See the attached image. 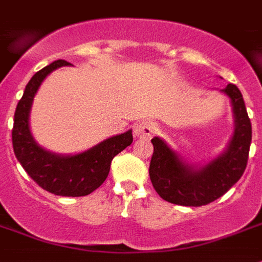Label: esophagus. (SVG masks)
I'll use <instances>...</instances> for the list:
<instances>
[{"instance_id":"obj_1","label":"esophagus","mask_w":262,"mask_h":262,"mask_svg":"<svg viewBox=\"0 0 262 262\" xmlns=\"http://www.w3.org/2000/svg\"><path fill=\"white\" fill-rule=\"evenodd\" d=\"M157 130V123L152 122V121H149V119H143V121H140V122L136 125L133 133H135L136 137H139V139H149Z\"/></svg>"}]
</instances>
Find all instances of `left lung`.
Listing matches in <instances>:
<instances>
[{"label": "left lung", "mask_w": 262, "mask_h": 262, "mask_svg": "<svg viewBox=\"0 0 262 262\" xmlns=\"http://www.w3.org/2000/svg\"><path fill=\"white\" fill-rule=\"evenodd\" d=\"M221 92L232 107L233 133L225 149L209 162L191 163L161 137H154L149 179L159 196L181 206H203L223 196L246 169L251 143V123L243 96L228 83Z\"/></svg>", "instance_id": "obj_1"}]
</instances>
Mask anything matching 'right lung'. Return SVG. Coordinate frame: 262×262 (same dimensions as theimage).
Returning a JSON list of instances; mask_svg holds the SVG:
<instances>
[{
  "label": "right lung",
  "mask_w": 262,
  "mask_h": 262,
  "mask_svg": "<svg viewBox=\"0 0 262 262\" xmlns=\"http://www.w3.org/2000/svg\"><path fill=\"white\" fill-rule=\"evenodd\" d=\"M70 66L56 60L33 75L19 100L13 119L12 144L20 165L45 191L60 196H85L103 184L115 155L132 144V130L100 141L78 154H56L38 144L30 129V113L34 97L43 79L55 70Z\"/></svg>",
  "instance_id": "1"
}]
</instances>
